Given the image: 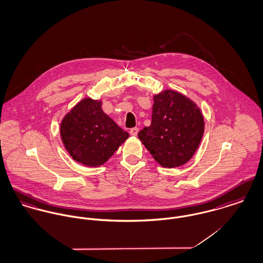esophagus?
Masks as SVG:
<instances>
[{
    "mask_svg": "<svg viewBox=\"0 0 263 263\" xmlns=\"http://www.w3.org/2000/svg\"><path fill=\"white\" fill-rule=\"evenodd\" d=\"M138 132H139V129H138L137 127H135V128H132V129L130 130V134H131L132 136H137Z\"/></svg>",
    "mask_w": 263,
    "mask_h": 263,
    "instance_id": "1",
    "label": "esophagus"
}]
</instances>
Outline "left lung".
Here are the masks:
<instances>
[{"label": "left lung", "instance_id": "obj_1", "mask_svg": "<svg viewBox=\"0 0 263 263\" xmlns=\"http://www.w3.org/2000/svg\"><path fill=\"white\" fill-rule=\"evenodd\" d=\"M152 120L138 138L162 167L185 164L196 153L203 138L204 116L200 107L175 89L153 96Z\"/></svg>", "mask_w": 263, "mask_h": 263}]
</instances>
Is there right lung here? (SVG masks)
Returning a JSON list of instances; mask_svg holds the SVG:
<instances>
[{
  "label": "right lung",
  "instance_id": "add662e5",
  "mask_svg": "<svg viewBox=\"0 0 263 263\" xmlns=\"http://www.w3.org/2000/svg\"><path fill=\"white\" fill-rule=\"evenodd\" d=\"M60 137L73 160L99 167L107 162L128 138L113 119L104 113L101 100L85 98L60 123Z\"/></svg>",
  "mask_w": 263,
  "mask_h": 263
}]
</instances>
